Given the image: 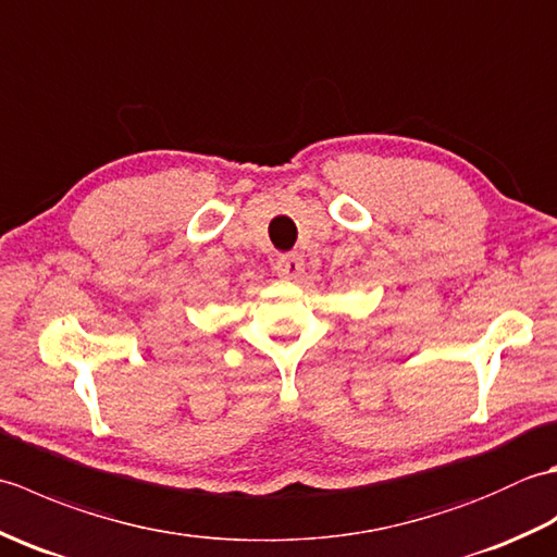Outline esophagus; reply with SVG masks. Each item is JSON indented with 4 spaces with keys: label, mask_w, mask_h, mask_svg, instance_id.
Wrapping results in <instances>:
<instances>
[{
    "label": "esophagus",
    "mask_w": 557,
    "mask_h": 557,
    "mask_svg": "<svg viewBox=\"0 0 557 557\" xmlns=\"http://www.w3.org/2000/svg\"><path fill=\"white\" fill-rule=\"evenodd\" d=\"M275 270H277L280 277L297 280V277L301 275V270H304V258H301L299 253H285V256H280L277 263H275Z\"/></svg>",
    "instance_id": "esophagus-1"
}]
</instances>
